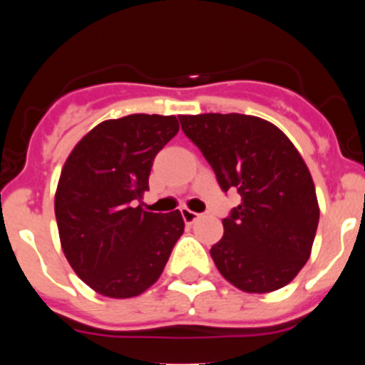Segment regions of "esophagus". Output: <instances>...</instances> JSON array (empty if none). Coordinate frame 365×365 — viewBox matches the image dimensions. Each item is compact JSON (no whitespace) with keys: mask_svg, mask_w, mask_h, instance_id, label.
<instances>
[{"mask_svg":"<svg viewBox=\"0 0 365 365\" xmlns=\"http://www.w3.org/2000/svg\"><path fill=\"white\" fill-rule=\"evenodd\" d=\"M182 217H183V220H185L187 224H192L194 220L200 219L201 213L192 212V210H189V208H182Z\"/></svg>","mask_w":365,"mask_h":365,"instance_id":"esophagus-1","label":"esophagus"}]
</instances>
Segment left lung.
Wrapping results in <instances>:
<instances>
[{
    "label": "left lung",
    "mask_w": 365,
    "mask_h": 365,
    "mask_svg": "<svg viewBox=\"0 0 365 365\" xmlns=\"http://www.w3.org/2000/svg\"><path fill=\"white\" fill-rule=\"evenodd\" d=\"M212 165L220 189L242 203L222 219L210 249L222 277L247 293H268L297 277L311 256L319 206L298 150L270 121L247 114L178 116Z\"/></svg>",
    "instance_id": "left-lung-1"
}]
</instances>
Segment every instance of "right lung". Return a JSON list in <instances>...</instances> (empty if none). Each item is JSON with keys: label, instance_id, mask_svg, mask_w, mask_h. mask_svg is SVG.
<instances>
[{"label": "right lung", "instance_id": "right-lung-1", "mask_svg": "<svg viewBox=\"0 0 365 365\" xmlns=\"http://www.w3.org/2000/svg\"><path fill=\"white\" fill-rule=\"evenodd\" d=\"M176 116L130 114L91 128L61 169L54 212L70 267L104 297L141 295L160 277L183 224L178 210L145 212L153 159L178 132Z\"/></svg>", "mask_w": 365, "mask_h": 365}]
</instances>
